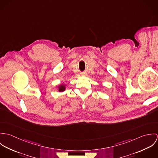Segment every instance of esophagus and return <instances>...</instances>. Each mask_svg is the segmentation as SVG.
<instances>
[{"label":"esophagus","mask_w":158,"mask_h":158,"mask_svg":"<svg viewBox=\"0 0 158 158\" xmlns=\"http://www.w3.org/2000/svg\"><path fill=\"white\" fill-rule=\"evenodd\" d=\"M83 75V76H86V75Z\"/></svg>","instance_id":"34e87169"}]
</instances>
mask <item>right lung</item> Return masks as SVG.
I'll return each mask as SVG.
<instances>
[{"label":"right lung","mask_w":158,"mask_h":158,"mask_svg":"<svg viewBox=\"0 0 158 158\" xmlns=\"http://www.w3.org/2000/svg\"><path fill=\"white\" fill-rule=\"evenodd\" d=\"M57 88H58V91L60 92H62L66 90V85H64V84H60L59 86H57Z\"/></svg>","instance_id":"add662e5"}]
</instances>
